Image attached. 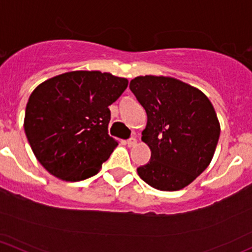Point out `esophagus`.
I'll return each instance as SVG.
<instances>
[{
	"label": "esophagus",
	"mask_w": 252,
	"mask_h": 252,
	"mask_svg": "<svg viewBox=\"0 0 252 252\" xmlns=\"http://www.w3.org/2000/svg\"><path fill=\"white\" fill-rule=\"evenodd\" d=\"M126 144H128V146L129 147H134V146H136V144H137V139L136 137H130V139L128 140V141H126Z\"/></svg>",
	"instance_id": "34e87169"
}]
</instances>
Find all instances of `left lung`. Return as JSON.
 <instances>
[{
	"label": "left lung",
	"mask_w": 252,
	"mask_h": 252,
	"mask_svg": "<svg viewBox=\"0 0 252 252\" xmlns=\"http://www.w3.org/2000/svg\"><path fill=\"white\" fill-rule=\"evenodd\" d=\"M147 113L141 140L151 160L137 168L151 187L173 192L208 168L220 137L215 108L203 92L165 76H139L129 86Z\"/></svg>",
	"instance_id": "left-lung-1"
}]
</instances>
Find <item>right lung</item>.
Returning a JSON list of instances; mask_svg holds the SVG:
<instances>
[{
  "label": "right lung",
  "instance_id": "obj_1",
  "mask_svg": "<svg viewBox=\"0 0 252 252\" xmlns=\"http://www.w3.org/2000/svg\"><path fill=\"white\" fill-rule=\"evenodd\" d=\"M126 87V78L100 71H71L36 87L26 105L24 129L48 173L71 182L99 173L118 145L108 135V106Z\"/></svg>",
  "mask_w": 252,
  "mask_h": 252
}]
</instances>
